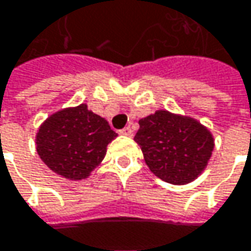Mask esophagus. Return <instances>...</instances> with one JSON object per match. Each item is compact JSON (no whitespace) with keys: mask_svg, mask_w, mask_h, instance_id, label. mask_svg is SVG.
I'll return each mask as SVG.
<instances>
[{"mask_svg":"<svg viewBox=\"0 0 251 251\" xmlns=\"http://www.w3.org/2000/svg\"><path fill=\"white\" fill-rule=\"evenodd\" d=\"M121 133L125 135V136H132V135H133V130H132L130 126H126V127H124V129L121 130Z\"/></svg>","mask_w":251,"mask_h":251,"instance_id":"obj_1","label":"esophagus"}]
</instances>
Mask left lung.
<instances>
[{
    "label": "left lung",
    "instance_id": "8db88e82",
    "mask_svg": "<svg viewBox=\"0 0 251 251\" xmlns=\"http://www.w3.org/2000/svg\"><path fill=\"white\" fill-rule=\"evenodd\" d=\"M135 141L149 170L174 185L194 181L207 167L214 149L213 136L204 126L167 110L141 119Z\"/></svg>",
    "mask_w": 251,
    "mask_h": 251
}]
</instances>
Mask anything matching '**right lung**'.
I'll use <instances>...</instances> for the list:
<instances>
[{"mask_svg": "<svg viewBox=\"0 0 251 251\" xmlns=\"http://www.w3.org/2000/svg\"><path fill=\"white\" fill-rule=\"evenodd\" d=\"M116 136L103 118L80 104L51 115L41 125L37 152L51 171L83 179L102 162L107 144Z\"/></svg>", "mask_w": 251, "mask_h": 251, "instance_id": "right-lung-1", "label": "right lung"}]
</instances>
